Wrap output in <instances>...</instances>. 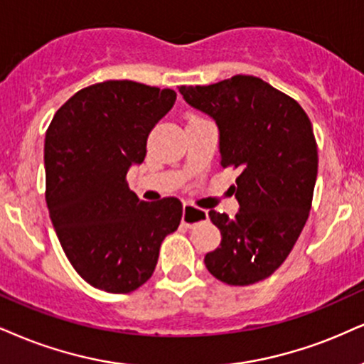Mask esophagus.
<instances>
[{"mask_svg":"<svg viewBox=\"0 0 364 364\" xmlns=\"http://www.w3.org/2000/svg\"><path fill=\"white\" fill-rule=\"evenodd\" d=\"M208 219V210L196 208L189 203L183 204V214H182V224L187 228H194L196 224L203 223Z\"/></svg>","mask_w":364,"mask_h":364,"instance_id":"1","label":"esophagus"}]
</instances>
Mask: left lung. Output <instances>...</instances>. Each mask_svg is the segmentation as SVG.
<instances>
[{
	"label": "left lung",
	"instance_id": "1",
	"mask_svg": "<svg viewBox=\"0 0 364 364\" xmlns=\"http://www.w3.org/2000/svg\"><path fill=\"white\" fill-rule=\"evenodd\" d=\"M178 91L216 121L223 167L240 170L231 187L240 213L209 210L223 240L205 255V268L228 285L257 284L285 262L311 213L319 164L311 119L255 75Z\"/></svg>",
	"mask_w": 364,
	"mask_h": 364
}]
</instances>
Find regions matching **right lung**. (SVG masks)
<instances>
[{
	"instance_id": "add662e5",
	"label": "right lung",
	"mask_w": 364,
	"mask_h": 364,
	"mask_svg": "<svg viewBox=\"0 0 364 364\" xmlns=\"http://www.w3.org/2000/svg\"><path fill=\"white\" fill-rule=\"evenodd\" d=\"M177 94L134 80L80 89L58 107L45 136V200L67 259L89 285L129 294L154 273L182 203H145L127 173L146 155L151 128Z\"/></svg>"
}]
</instances>
